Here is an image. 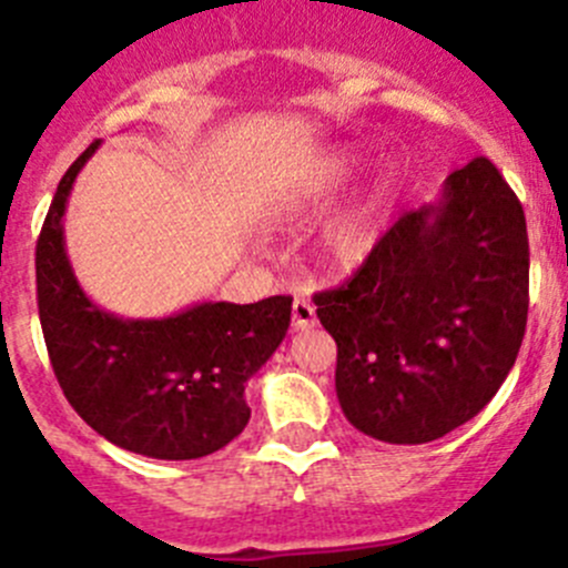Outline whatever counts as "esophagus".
Segmentation results:
<instances>
[{"instance_id": "obj_1", "label": "esophagus", "mask_w": 568, "mask_h": 568, "mask_svg": "<svg viewBox=\"0 0 568 568\" xmlns=\"http://www.w3.org/2000/svg\"><path fill=\"white\" fill-rule=\"evenodd\" d=\"M315 306L310 304V298H304V295H298V298L293 301V326L295 329H310V326H315Z\"/></svg>"}]
</instances>
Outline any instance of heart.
<instances>
[{
    "instance_id": "b5f03b06",
    "label": "heart",
    "mask_w": 568,
    "mask_h": 568,
    "mask_svg": "<svg viewBox=\"0 0 568 568\" xmlns=\"http://www.w3.org/2000/svg\"><path fill=\"white\" fill-rule=\"evenodd\" d=\"M357 165L355 152H337L329 158L326 165V182H337ZM374 242V231L363 216H346V220L335 222L326 233V253L335 264H355L368 253Z\"/></svg>"
}]
</instances>
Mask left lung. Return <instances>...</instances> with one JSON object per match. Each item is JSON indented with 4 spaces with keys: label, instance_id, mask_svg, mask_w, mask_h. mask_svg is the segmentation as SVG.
Returning a JSON list of instances; mask_svg holds the SVG:
<instances>
[{
    "label": "left lung",
    "instance_id": "obj_1",
    "mask_svg": "<svg viewBox=\"0 0 568 568\" xmlns=\"http://www.w3.org/2000/svg\"><path fill=\"white\" fill-rule=\"evenodd\" d=\"M337 343L346 419L392 445H423L485 408L527 329L529 239L518 196L487 158L403 213L357 273L315 293Z\"/></svg>",
    "mask_w": 568,
    "mask_h": 568
}]
</instances>
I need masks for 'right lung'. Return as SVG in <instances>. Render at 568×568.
<instances>
[{
    "label": "right lung",
    "instance_id": "1",
    "mask_svg": "<svg viewBox=\"0 0 568 568\" xmlns=\"http://www.w3.org/2000/svg\"><path fill=\"white\" fill-rule=\"evenodd\" d=\"M98 140L61 176L36 242V298L47 355L83 423L152 459H200L250 419L244 383L290 329V295L258 304H196L158 321H126L92 304L72 275L61 216Z\"/></svg>",
    "mask_w": 568,
    "mask_h": 568
}]
</instances>
